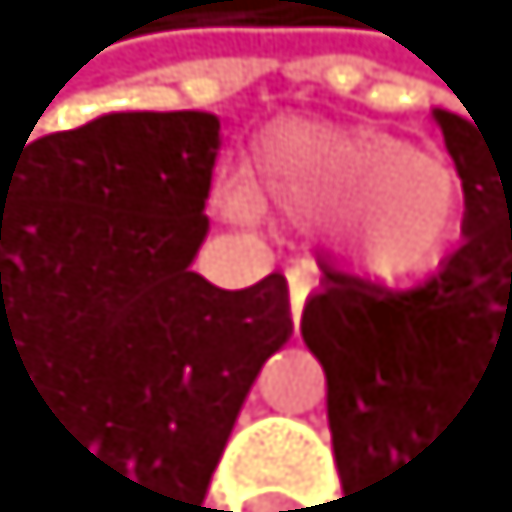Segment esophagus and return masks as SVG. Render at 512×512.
<instances>
[{
    "instance_id": "34e87169",
    "label": "esophagus",
    "mask_w": 512,
    "mask_h": 512,
    "mask_svg": "<svg viewBox=\"0 0 512 512\" xmlns=\"http://www.w3.org/2000/svg\"><path fill=\"white\" fill-rule=\"evenodd\" d=\"M290 320H299V312H303V299H308V290H312V277L303 273V269H290Z\"/></svg>"
}]
</instances>
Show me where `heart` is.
I'll use <instances>...</instances> for the list:
<instances>
[{"mask_svg": "<svg viewBox=\"0 0 512 512\" xmlns=\"http://www.w3.org/2000/svg\"><path fill=\"white\" fill-rule=\"evenodd\" d=\"M226 213H277L299 230L329 226L346 269L372 286H419L454 256L466 222L462 174L376 127L277 123L252 153Z\"/></svg>", "mask_w": 512, "mask_h": 512, "instance_id": "b5f03b06", "label": "heart"}]
</instances>
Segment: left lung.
Wrapping results in <instances>:
<instances>
[{"label":"left lung","instance_id":"obj_1","mask_svg":"<svg viewBox=\"0 0 512 512\" xmlns=\"http://www.w3.org/2000/svg\"><path fill=\"white\" fill-rule=\"evenodd\" d=\"M432 119L466 187L462 247L415 290L320 265L299 320L329 385L338 505L355 512L385 509V479L428 458L471 406L512 402V127Z\"/></svg>","mask_w":512,"mask_h":512}]
</instances>
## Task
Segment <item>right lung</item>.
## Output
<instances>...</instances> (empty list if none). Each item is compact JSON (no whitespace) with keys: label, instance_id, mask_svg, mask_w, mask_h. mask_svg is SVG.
I'll list each match as a JSON object with an SVG mask.
<instances>
[{"label":"right lung","instance_id":"right-lung-1","mask_svg":"<svg viewBox=\"0 0 512 512\" xmlns=\"http://www.w3.org/2000/svg\"><path fill=\"white\" fill-rule=\"evenodd\" d=\"M28 136L0 140V411L46 428L84 512H200L290 338L282 273H192L222 119L119 110Z\"/></svg>","mask_w":512,"mask_h":512}]
</instances>
